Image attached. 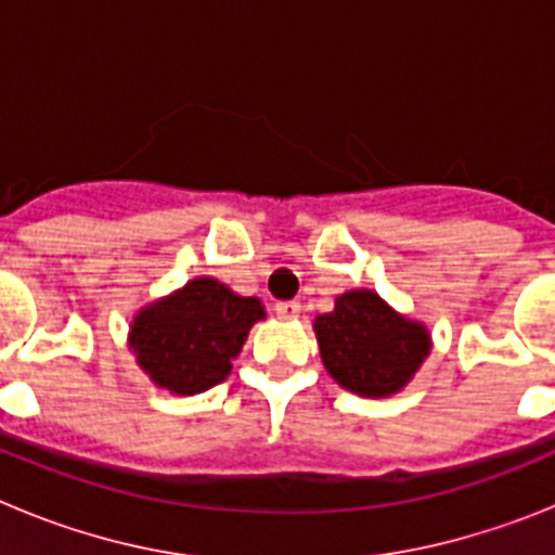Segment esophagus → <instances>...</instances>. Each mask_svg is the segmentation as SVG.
Returning a JSON list of instances; mask_svg holds the SVG:
<instances>
[{
	"instance_id": "obj_1",
	"label": "esophagus",
	"mask_w": 555,
	"mask_h": 555,
	"mask_svg": "<svg viewBox=\"0 0 555 555\" xmlns=\"http://www.w3.org/2000/svg\"><path fill=\"white\" fill-rule=\"evenodd\" d=\"M300 308L302 306L297 300H283L274 306V311H278V317H281V320H297V317H300Z\"/></svg>"
}]
</instances>
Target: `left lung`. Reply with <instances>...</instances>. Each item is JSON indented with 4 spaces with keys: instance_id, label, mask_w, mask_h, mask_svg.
<instances>
[{
    "instance_id": "8db88e82",
    "label": "left lung",
    "mask_w": 555,
    "mask_h": 555,
    "mask_svg": "<svg viewBox=\"0 0 555 555\" xmlns=\"http://www.w3.org/2000/svg\"><path fill=\"white\" fill-rule=\"evenodd\" d=\"M327 372L361 397L403 389L428 356V331L403 320L377 294L358 288L341 294L331 313L313 322Z\"/></svg>"
}]
</instances>
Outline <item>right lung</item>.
<instances>
[{
    "instance_id": "right-lung-1",
    "label": "right lung",
    "mask_w": 555,
    "mask_h": 555,
    "mask_svg": "<svg viewBox=\"0 0 555 555\" xmlns=\"http://www.w3.org/2000/svg\"><path fill=\"white\" fill-rule=\"evenodd\" d=\"M258 320L261 300L197 278L144 308L132 322L130 345L155 384L175 395H199L230 375V361Z\"/></svg>"
}]
</instances>
